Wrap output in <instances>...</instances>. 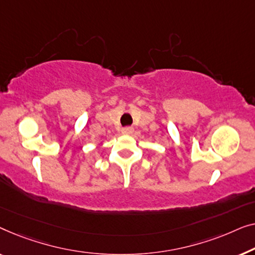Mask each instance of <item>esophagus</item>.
Instances as JSON below:
<instances>
[{"mask_svg": "<svg viewBox=\"0 0 255 255\" xmlns=\"http://www.w3.org/2000/svg\"><path fill=\"white\" fill-rule=\"evenodd\" d=\"M132 130H134V129H132V127L127 126V127H124L123 130H121V131H123V134H131Z\"/></svg>", "mask_w": 255, "mask_h": 255, "instance_id": "esophagus-1", "label": "esophagus"}]
</instances>
